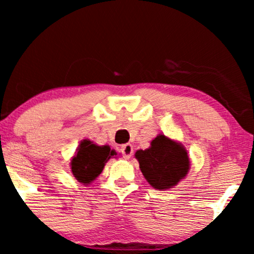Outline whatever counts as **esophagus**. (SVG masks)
<instances>
[{
	"instance_id": "esophagus-1",
	"label": "esophagus",
	"mask_w": 254,
	"mask_h": 254,
	"mask_svg": "<svg viewBox=\"0 0 254 254\" xmlns=\"http://www.w3.org/2000/svg\"><path fill=\"white\" fill-rule=\"evenodd\" d=\"M121 153L123 154V156L125 157V159H130L131 155H132V153H133L132 145H131L130 143L123 144L121 147Z\"/></svg>"
}]
</instances>
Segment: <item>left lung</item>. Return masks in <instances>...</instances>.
Returning a JSON list of instances; mask_svg holds the SVG:
<instances>
[{
    "label": "left lung",
    "instance_id": "left-lung-1",
    "mask_svg": "<svg viewBox=\"0 0 254 254\" xmlns=\"http://www.w3.org/2000/svg\"><path fill=\"white\" fill-rule=\"evenodd\" d=\"M135 156L147 182L159 190L177 185L190 168L185 148L165 135L154 138L148 149L137 150Z\"/></svg>",
    "mask_w": 254,
    "mask_h": 254
}]
</instances>
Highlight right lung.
<instances>
[{
	"label": "right lung",
	"instance_id": "right-lung-1",
	"mask_svg": "<svg viewBox=\"0 0 254 254\" xmlns=\"http://www.w3.org/2000/svg\"><path fill=\"white\" fill-rule=\"evenodd\" d=\"M117 155L109 145L99 147L93 142L84 139L80 143L76 155L71 160V172L80 183L88 185L104 170L106 161Z\"/></svg>",
	"mask_w": 254,
	"mask_h": 254
}]
</instances>
